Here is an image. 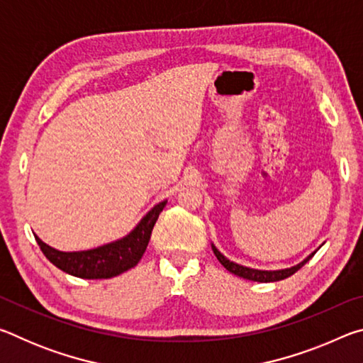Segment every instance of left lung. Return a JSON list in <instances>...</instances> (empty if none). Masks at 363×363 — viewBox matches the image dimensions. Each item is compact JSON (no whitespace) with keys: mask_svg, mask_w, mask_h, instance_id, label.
<instances>
[{"mask_svg":"<svg viewBox=\"0 0 363 363\" xmlns=\"http://www.w3.org/2000/svg\"><path fill=\"white\" fill-rule=\"evenodd\" d=\"M322 247V245H320ZM318 247V248H320ZM211 248H213V253L216 255L218 261L223 264V266L232 272L233 275H237V277H242V279H247V280H253V281H261V284H267V281H279V280H284L288 279L290 275H293L294 272H298V270L304 266V264L311 259L312 256L317 253L315 251H312V253L306 257V259L301 261L296 266H291V267H286V269H279V270H262V269H253V267H247V266H242V264H237L230 259H227V257L220 253V251L214 247L211 243Z\"/></svg>","mask_w":363,"mask_h":363,"instance_id":"1","label":"left lung"}]
</instances>
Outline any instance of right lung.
<instances>
[{"label": "right lung", "instance_id": "add662e5", "mask_svg": "<svg viewBox=\"0 0 363 363\" xmlns=\"http://www.w3.org/2000/svg\"><path fill=\"white\" fill-rule=\"evenodd\" d=\"M167 203L168 200H163L153 206L128 235L93 250L59 251L49 247L40 237L35 235V238L43 255L54 266L73 275V277L112 279L133 269L140 261V257L145 253L147 245H149L153 225H155L160 213L163 211Z\"/></svg>", "mask_w": 363, "mask_h": 363}]
</instances>
